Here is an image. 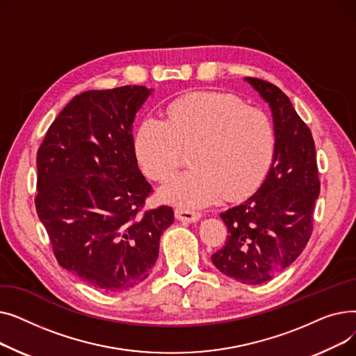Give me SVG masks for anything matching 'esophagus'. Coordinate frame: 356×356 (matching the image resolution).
Here are the masks:
<instances>
[{"label":"esophagus","instance_id":"esophagus-1","mask_svg":"<svg viewBox=\"0 0 356 356\" xmlns=\"http://www.w3.org/2000/svg\"><path fill=\"white\" fill-rule=\"evenodd\" d=\"M175 215L181 222H197L202 216L199 212H195V211H191V209H184V208H176Z\"/></svg>","mask_w":356,"mask_h":356}]
</instances>
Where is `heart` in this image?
Segmentation results:
<instances>
[{
  "instance_id": "b5f03b06",
  "label": "heart",
  "mask_w": 356,
  "mask_h": 356,
  "mask_svg": "<svg viewBox=\"0 0 356 356\" xmlns=\"http://www.w3.org/2000/svg\"><path fill=\"white\" fill-rule=\"evenodd\" d=\"M167 121L148 115L136 133L143 172L164 180L180 161L181 145L195 144L189 170L168 179L160 195L181 208H202L251 191L268 172L275 131L263 109L220 92H193L167 105Z\"/></svg>"
}]
</instances>
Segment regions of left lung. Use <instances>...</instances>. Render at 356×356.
I'll return each mask as SVG.
<instances>
[{"instance_id": "1", "label": "left lung", "mask_w": 356, "mask_h": 356, "mask_svg": "<svg viewBox=\"0 0 356 356\" xmlns=\"http://www.w3.org/2000/svg\"><path fill=\"white\" fill-rule=\"evenodd\" d=\"M245 81L270 105L275 152L259 189L220 213L228 238L212 263L242 284H261L294 263L307 245L321 181L312 133L289 97L270 82Z\"/></svg>"}]
</instances>
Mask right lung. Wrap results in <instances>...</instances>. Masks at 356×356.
I'll list each match as a JSON object with an SVG mask.
<instances>
[{
    "label": "right lung",
    "instance_id": "add662e5",
    "mask_svg": "<svg viewBox=\"0 0 356 356\" xmlns=\"http://www.w3.org/2000/svg\"><path fill=\"white\" fill-rule=\"evenodd\" d=\"M152 92L127 85L76 95L37 152L35 211L54 257L102 291L145 280L175 220L170 207L141 212L153 191L138 168L133 122Z\"/></svg>",
    "mask_w": 356,
    "mask_h": 356
}]
</instances>
